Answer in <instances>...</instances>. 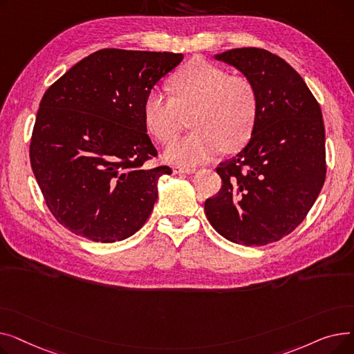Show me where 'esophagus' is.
Instances as JSON below:
<instances>
[{
  "label": "esophagus",
  "mask_w": 354,
  "mask_h": 354,
  "mask_svg": "<svg viewBox=\"0 0 354 354\" xmlns=\"http://www.w3.org/2000/svg\"><path fill=\"white\" fill-rule=\"evenodd\" d=\"M195 171H196L195 167H191V166H180V165L174 166L175 174H194Z\"/></svg>",
  "instance_id": "obj_1"
}]
</instances>
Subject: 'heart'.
<instances>
[{
    "label": "heart",
    "mask_w": 354,
    "mask_h": 354,
    "mask_svg": "<svg viewBox=\"0 0 354 354\" xmlns=\"http://www.w3.org/2000/svg\"><path fill=\"white\" fill-rule=\"evenodd\" d=\"M172 97L153 88L143 103L149 132L160 142H171L183 124V115L194 130L165 149L172 163L195 165L215 156L221 149L243 147L258 116V95L252 82L203 59H195L169 80Z\"/></svg>",
    "instance_id": "b5f03b06"
}]
</instances>
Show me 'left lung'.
Segmentation results:
<instances>
[{
	"label": "left lung",
	"instance_id": "1",
	"mask_svg": "<svg viewBox=\"0 0 354 354\" xmlns=\"http://www.w3.org/2000/svg\"><path fill=\"white\" fill-rule=\"evenodd\" d=\"M255 86L258 116L245 147L221 162L218 195L205 214L218 234L239 245H267L301 224L326 179L322 109L286 60L255 47L214 55Z\"/></svg>",
	"mask_w": 354,
	"mask_h": 354
}]
</instances>
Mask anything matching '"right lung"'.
<instances>
[{
  "label": "right lung",
  "instance_id": "1",
  "mask_svg": "<svg viewBox=\"0 0 354 354\" xmlns=\"http://www.w3.org/2000/svg\"><path fill=\"white\" fill-rule=\"evenodd\" d=\"M182 54L103 48L74 64L40 102L30 145L37 183L54 218L73 234L116 243L139 231L169 166L158 152L143 103Z\"/></svg>",
  "mask_w": 354,
  "mask_h": 354
}]
</instances>
